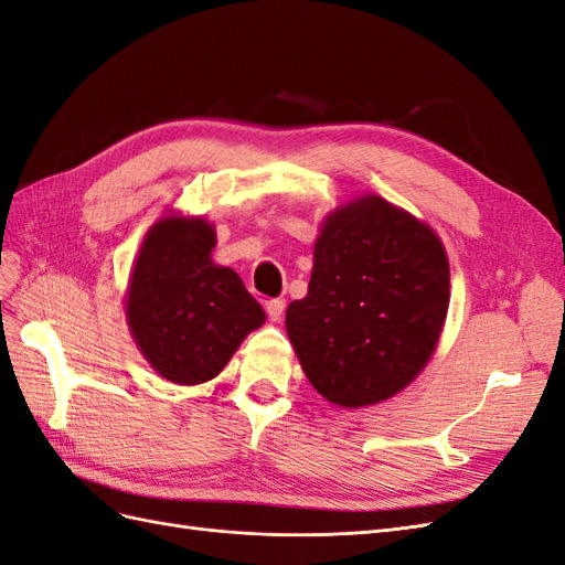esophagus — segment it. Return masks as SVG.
Returning <instances> with one entry per match:
<instances>
[{
    "label": "esophagus",
    "mask_w": 565,
    "mask_h": 565,
    "mask_svg": "<svg viewBox=\"0 0 565 565\" xmlns=\"http://www.w3.org/2000/svg\"><path fill=\"white\" fill-rule=\"evenodd\" d=\"M266 313L273 322L280 320L282 313H285V299H268L266 301Z\"/></svg>",
    "instance_id": "34e87169"
}]
</instances>
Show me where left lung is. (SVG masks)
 Segmentation results:
<instances>
[{"mask_svg":"<svg viewBox=\"0 0 565 565\" xmlns=\"http://www.w3.org/2000/svg\"><path fill=\"white\" fill-rule=\"evenodd\" d=\"M450 299L436 233L377 195L337 210L316 243L309 295L287 306L306 377L341 407L380 403L413 382Z\"/></svg>","mask_w":565,"mask_h":565,"instance_id":"obj_1","label":"left lung"}]
</instances>
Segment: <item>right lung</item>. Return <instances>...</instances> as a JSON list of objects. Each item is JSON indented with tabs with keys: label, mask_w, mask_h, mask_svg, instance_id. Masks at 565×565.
Returning <instances> with one entry per match:
<instances>
[{
	"label": "right lung",
	"mask_w": 565,
	"mask_h": 565,
	"mask_svg": "<svg viewBox=\"0 0 565 565\" xmlns=\"http://www.w3.org/2000/svg\"><path fill=\"white\" fill-rule=\"evenodd\" d=\"M214 245L204 218L167 216L146 235L131 273L134 339L169 382H210L266 318L241 276L212 264Z\"/></svg>",
	"instance_id": "add662e5"
}]
</instances>
